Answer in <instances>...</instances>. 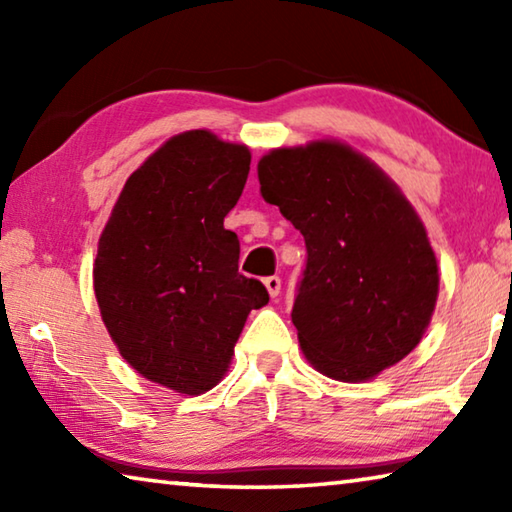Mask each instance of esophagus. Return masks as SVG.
Listing matches in <instances>:
<instances>
[{
    "mask_svg": "<svg viewBox=\"0 0 512 512\" xmlns=\"http://www.w3.org/2000/svg\"><path fill=\"white\" fill-rule=\"evenodd\" d=\"M264 284H266L268 293H271V298H277V296H280V289H282V280H280V277H277V275L266 277Z\"/></svg>",
    "mask_w": 512,
    "mask_h": 512,
    "instance_id": "1",
    "label": "esophagus"
}]
</instances>
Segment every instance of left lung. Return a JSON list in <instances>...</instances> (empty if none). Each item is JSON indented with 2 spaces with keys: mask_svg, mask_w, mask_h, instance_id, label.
I'll use <instances>...</instances> for the list:
<instances>
[{
  "mask_svg": "<svg viewBox=\"0 0 512 512\" xmlns=\"http://www.w3.org/2000/svg\"><path fill=\"white\" fill-rule=\"evenodd\" d=\"M266 203L300 230L307 266L291 320L311 366L366 381L420 343L438 264L418 214L375 162L320 140L257 164Z\"/></svg>",
  "mask_w": 512,
  "mask_h": 512,
  "instance_id": "obj_1",
  "label": "left lung"
}]
</instances>
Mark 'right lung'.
I'll list each match as a JSON object with an SVG mask.
<instances>
[{
  "instance_id": "obj_1",
  "label": "right lung",
  "mask_w": 512,
  "mask_h": 512,
  "mask_svg": "<svg viewBox=\"0 0 512 512\" xmlns=\"http://www.w3.org/2000/svg\"><path fill=\"white\" fill-rule=\"evenodd\" d=\"M250 151L210 131L164 142L131 173L101 232L94 293L119 354L176 393L219 384L250 309L268 302L239 273V239L223 228Z\"/></svg>"
}]
</instances>
